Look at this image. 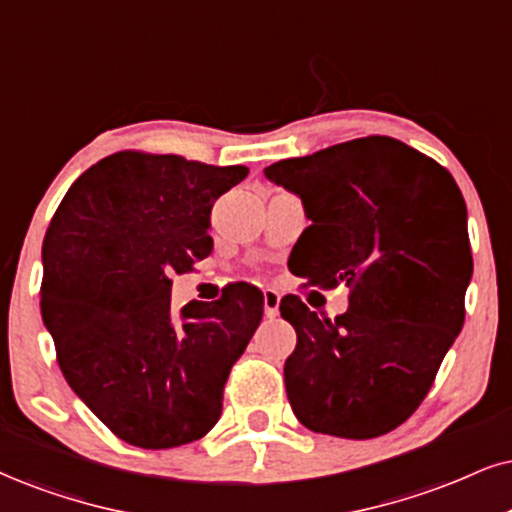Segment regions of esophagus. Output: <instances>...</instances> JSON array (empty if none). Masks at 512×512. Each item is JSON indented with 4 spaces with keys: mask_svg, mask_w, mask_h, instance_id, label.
Instances as JSON below:
<instances>
[{
    "mask_svg": "<svg viewBox=\"0 0 512 512\" xmlns=\"http://www.w3.org/2000/svg\"><path fill=\"white\" fill-rule=\"evenodd\" d=\"M263 308H266L268 318H275V315L280 313V294H277L275 289H266V292H263Z\"/></svg>",
    "mask_w": 512,
    "mask_h": 512,
    "instance_id": "esophagus-1",
    "label": "esophagus"
}]
</instances>
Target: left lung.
<instances>
[{
	"label": "left lung",
	"instance_id": "left-lung-1",
	"mask_svg": "<svg viewBox=\"0 0 512 512\" xmlns=\"http://www.w3.org/2000/svg\"><path fill=\"white\" fill-rule=\"evenodd\" d=\"M266 178L299 194L311 220L289 256L301 287H349L334 320L296 294L280 301L296 330L285 363L294 415L320 434L382 437L418 410L463 327V194L444 166L384 135L277 161Z\"/></svg>",
	"mask_w": 512,
	"mask_h": 512
}]
</instances>
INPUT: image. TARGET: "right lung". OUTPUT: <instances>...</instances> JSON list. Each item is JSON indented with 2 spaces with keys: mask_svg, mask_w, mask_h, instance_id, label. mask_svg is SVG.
Instances as JSON below:
<instances>
[{
  "mask_svg": "<svg viewBox=\"0 0 512 512\" xmlns=\"http://www.w3.org/2000/svg\"><path fill=\"white\" fill-rule=\"evenodd\" d=\"M249 168L118 151L87 168L42 244V320L56 361L118 439L173 449L204 437L263 318V294L230 282L211 304L170 311L173 275L213 249L211 208Z\"/></svg>",
  "mask_w": 512,
  "mask_h": 512,
  "instance_id": "right-lung-1",
  "label": "right lung"
}]
</instances>
